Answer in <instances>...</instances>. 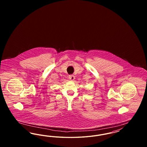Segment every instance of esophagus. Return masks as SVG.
Returning <instances> with one entry per match:
<instances>
[{"label": "esophagus", "instance_id": "esophagus-1", "mask_svg": "<svg viewBox=\"0 0 147 147\" xmlns=\"http://www.w3.org/2000/svg\"><path fill=\"white\" fill-rule=\"evenodd\" d=\"M68 78L70 80H74L75 79V77L73 75H70V76H69Z\"/></svg>", "mask_w": 147, "mask_h": 147}]
</instances>
